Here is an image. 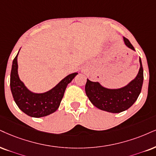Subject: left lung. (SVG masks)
Segmentation results:
<instances>
[{
	"label": "left lung",
	"instance_id": "8db88e82",
	"mask_svg": "<svg viewBox=\"0 0 156 156\" xmlns=\"http://www.w3.org/2000/svg\"><path fill=\"white\" fill-rule=\"evenodd\" d=\"M125 45L134 51V47L127 38L124 37ZM140 67L135 78L119 89H108L98 82L87 79L85 93L93 104L102 111L110 113H121L129 108L141 93L143 83V68L140 58Z\"/></svg>",
	"mask_w": 156,
	"mask_h": 156
}]
</instances>
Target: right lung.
<instances>
[{
    "instance_id": "add662e5",
    "label": "right lung",
    "mask_w": 156,
    "mask_h": 156,
    "mask_svg": "<svg viewBox=\"0 0 156 156\" xmlns=\"http://www.w3.org/2000/svg\"><path fill=\"white\" fill-rule=\"evenodd\" d=\"M19 52L13 61L10 79L11 93L17 106L27 115L34 118L46 116L54 113L60 105L67 85L78 73L69 74L49 91L43 93H32L19 77L17 63Z\"/></svg>"
}]
</instances>
